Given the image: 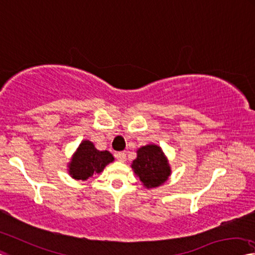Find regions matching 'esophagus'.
Here are the masks:
<instances>
[{"instance_id":"1","label":"esophagus","mask_w":255,"mask_h":255,"mask_svg":"<svg viewBox=\"0 0 255 255\" xmlns=\"http://www.w3.org/2000/svg\"><path fill=\"white\" fill-rule=\"evenodd\" d=\"M116 157H117V160L120 161V162H125V161H126V153L125 152L116 153Z\"/></svg>"}]
</instances>
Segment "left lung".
I'll use <instances>...</instances> for the list:
<instances>
[{"instance_id": "left-lung-1", "label": "left lung", "mask_w": 255, "mask_h": 255, "mask_svg": "<svg viewBox=\"0 0 255 255\" xmlns=\"http://www.w3.org/2000/svg\"><path fill=\"white\" fill-rule=\"evenodd\" d=\"M131 168L146 188L164 184L171 173L170 165L160 146L148 144L137 149V157Z\"/></svg>"}]
</instances>
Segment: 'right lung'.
Returning <instances> with one entry per match:
<instances>
[{
	"label": "right lung",
	"instance_id": "right-lung-1",
	"mask_svg": "<svg viewBox=\"0 0 255 255\" xmlns=\"http://www.w3.org/2000/svg\"><path fill=\"white\" fill-rule=\"evenodd\" d=\"M115 157L109 151H99L91 140H83L68 164L69 175L77 180H86L100 173Z\"/></svg>",
	"mask_w": 255,
	"mask_h": 255
}]
</instances>
